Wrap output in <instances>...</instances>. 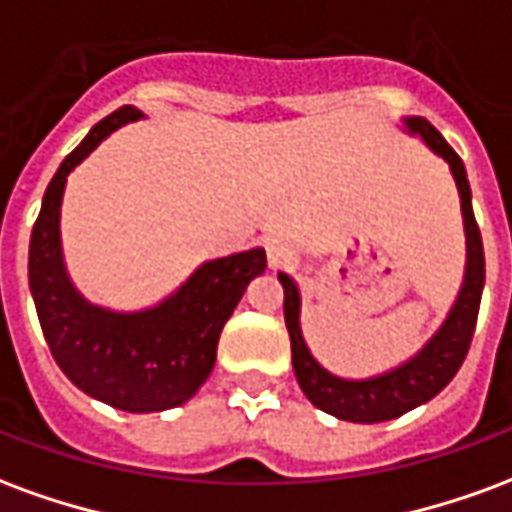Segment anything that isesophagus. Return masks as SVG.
Here are the masks:
<instances>
[{"instance_id":"1","label":"esophagus","mask_w":512,"mask_h":512,"mask_svg":"<svg viewBox=\"0 0 512 512\" xmlns=\"http://www.w3.org/2000/svg\"><path fill=\"white\" fill-rule=\"evenodd\" d=\"M266 257H268V268H285L290 266L293 260H296V252H293V246L285 244V241H268L266 246Z\"/></svg>"}]
</instances>
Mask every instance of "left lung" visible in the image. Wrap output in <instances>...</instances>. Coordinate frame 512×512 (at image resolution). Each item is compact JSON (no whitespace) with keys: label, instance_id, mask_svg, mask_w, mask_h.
I'll return each instance as SVG.
<instances>
[{"label":"left lung","instance_id":"8db88e82","mask_svg":"<svg viewBox=\"0 0 512 512\" xmlns=\"http://www.w3.org/2000/svg\"><path fill=\"white\" fill-rule=\"evenodd\" d=\"M400 128L408 136H419L425 145L439 158L447 161V167L455 180V189L461 197L463 235H466V266H463V282L458 296L452 301L447 318L441 321L436 332L417 354L408 356L406 362L389 367L384 373L367 378H343L326 370L312 356L310 345L301 332V290L296 279L279 271L277 279L285 290V326L290 334V354H293V373L299 381L301 392L307 395L312 406L321 408L345 422H386L411 408L428 403L450 384L458 367L466 359V351L472 345L474 323L480 312V299L485 288V255L480 227L474 222L472 189L466 178L461 156L447 145V139L430 126L425 117H403Z\"/></svg>","mask_w":512,"mask_h":512}]
</instances>
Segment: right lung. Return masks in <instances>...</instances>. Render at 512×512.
Returning <instances> with one entry per match:
<instances>
[{"mask_svg":"<svg viewBox=\"0 0 512 512\" xmlns=\"http://www.w3.org/2000/svg\"><path fill=\"white\" fill-rule=\"evenodd\" d=\"M145 117L123 106L93 126L54 172L29 238V290L54 362L84 395L131 414L167 411L197 395L211 376L224 323L266 271L260 246L205 260L169 296L128 312L93 304L73 285L60 233L68 175L106 136Z\"/></svg>","mask_w":512,"mask_h":512,"instance_id":"obj_1","label":"right lung"}]
</instances>
